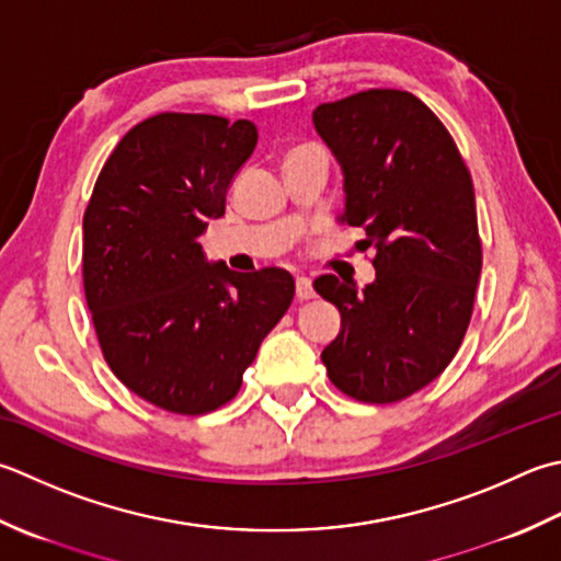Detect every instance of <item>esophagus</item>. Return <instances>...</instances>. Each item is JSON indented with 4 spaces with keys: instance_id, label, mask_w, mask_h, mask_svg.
<instances>
[{
    "instance_id": "1",
    "label": "esophagus",
    "mask_w": 561,
    "mask_h": 561,
    "mask_svg": "<svg viewBox=\"0 0 561 561\" xmlns=\"http://www.w3.org/2000/svg\"><path fill=\"white\" fill-rule=\"evenodd\" d=\"M296 296H299L301 301L313 299L316 291H313V284L309 277H296Z\"/></svg>"
}]
</instances>
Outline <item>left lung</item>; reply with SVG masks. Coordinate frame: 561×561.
<instances>
[{
	"instance_id": "8db88e82",
	"label": "left lung",
	"mask_w": 561,
	"mask_h": 561,
	"mask_svg": "<svg viewBox=\"0 0 561 561\" xmlns=\"http://www.w3.org/2000/svg\"><path fill=\"white\" fill-rule=\"evenodd\" d=\"M313 124L343 164V221L377 250V279L362 291L335 274L313 282L340 311L321 359L345 397L397 403L443 375L469 328L481 274L474 184L443 121L411 92H357L316 106Z\"/></svg>"
}]
</instances>
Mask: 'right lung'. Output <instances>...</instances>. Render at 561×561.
I'll return each instance as SVG.
<instances>
[{"mask_svg":"<svg viewBox=\"0 0 561 561\" xmlns=\"http://www.w3.org/2000/svg\"><path fill=\"white\" fill-rule=\"evenodd\" d=\"M255 142L245 118L156 114L118 140L84 208L82 282L99 347L121 383L162 411L226 405L291 306L287 270L211 267L199 243Z\"/></svg>","mask_w":561,"mask_h":561,"instance_id":"right-lung-1","label":"right lung"}]
</instances>
